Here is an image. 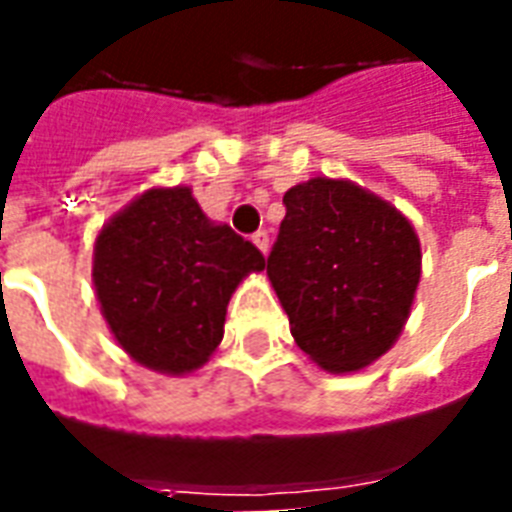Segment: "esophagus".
Returning a JSON list of instances; mask_svg holds the SVG:
<instances>
[{
	"label": "esophagus",
	"instance_id": "obj_1",
	"mask_svg": "<svg viewBox=\"0 0 512 512\" xmlns=\"http://www.w3.org/2000/svg\"><path fill=\"white\" fill-rule=\"evenodd\" d=\"M252 244H255L257 249L263 252V255H268V246H271V241H268V233H266V230H260V233L252 235Z\"/></svg>",
	"mask_w": 512,
	"mask_h": 512
}]
</instances>
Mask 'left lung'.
<instances>
[{"label": "left lung", "mask_w": 512, "mask_h": 512, "mask_svg": "<svg viewBox=\"0 0 512 512\" xmlns=\"http://www.w3.org/2000/svg\"><path fill=\"white\" fill-rule=\"evenodd\" d=\"M268 279L290 334L326 373H356L397 343L422 274L414 224L392 202L345 178L285 191Z\"/></svg>", "instance_id": "obj_1"}]
</instances>
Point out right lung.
<instances>
[{"mask_svg":"<svg viewBox=\"0 0 512 512\" xmlns=\"http://www.w3.org/2000/svg\"><path fill=\"white\" fill-rule=\"evenodd\" d=\"M266 268L257 246L211 222L189 186H153L98 230L93 285L117 345L164 376L200 370L224 337L235 288Z\"/></svg>","mask_w":512,"mask_h":512,"instance_id":"1","label":"right lung"}]
</instances>
